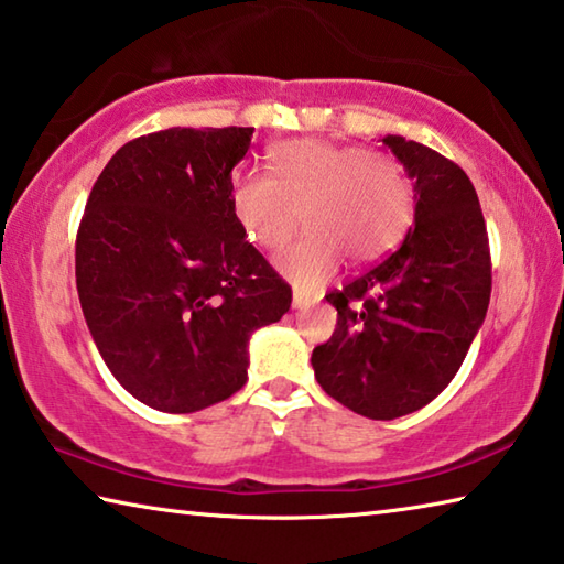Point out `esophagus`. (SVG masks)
<instances>
[{"instance_id":"1","label":"esophagus","mask_w":564,"mask_h":564,"mask_svg":"<svg viewBox=\"0 0 564 564\" xmlns=\"http://www.w3.org/2000/svg\"><path fill=\"white\" fill-rule=\"evenodd\" d=\"M312 302H315V300H312L310 294L294 290V294H292V307H294V310H307Z\"/></svg>"}]
</instances>
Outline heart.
Returning a JSON list of instances; mask_svg holds the SVG:
<instances>
[{
    "label": "heart",
    "instance_id": "1",
    "mask_svg": "<svg viewBox=\"0 0 564 564\" xmlns=\"http://www.w3.org/2000/svg\"><path fill=\"white\" fill-rule=\"evenodd\" d=\"M270 174L245 172L229 189V207L245 237L260 249L282 247L302 221L310 232L276 254V270L300 288H315L335 270L339 252L372 262L408 235L414 189L392 156L322 140L274 144Z\"/></svg>",
    "mask_w": 564,
    "mask_h": 564
}]
</instances>
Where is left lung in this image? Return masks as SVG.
Returning <instances> with one entry per match:
<instances>
[{"instance_id": "1", "label": "left lung", "mask_w": 564, "mask_h": 564, "mask_svg": "<svg viewBox=\"0 0 564 564\" xmlns=\"http://www.w3.org/2000/svg\"><path fill=\"white\" fill-rule=\"evenodd\" d=\"M382 142L414 180V227L400 249L327 294L337 327L312 349L322 390L369 420L417 412L445 390L492 292L490 239L463 167L404 137Z\"/></svg>"}]
</instances>
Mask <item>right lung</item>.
<instances>
[{
    "label": "right lung",
    "mask_w": 564,
    "mask_h": 564,
    "mask_svg": "<svg viewBox=\"0 0 564 564\" xmlns=\"http://www.w3.org/2000/svg\"><path fill=\"white\" fill-rule=\"evenodd\" d=\"M254 127H172L119 147L89 192L74 272L91 339L147 408L187 414L247 382L254 329L292 288L229 207Z\"/></svg>",
    "instance_id": "add662e5"
}]
</instances>
